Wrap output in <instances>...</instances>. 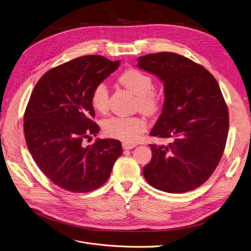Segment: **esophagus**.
Returning <instances> with one entry per match:
<instances>
[{
  "instance_id": "obj_1",
  "label": "esophagus",
  "mask_w": 251,
  "mask_h": 251,
  "mask_svg": "<svg viewBox=\"0 0 251 251\" xmlns=\"http://www.w3.org/2000/svg\"><path fill=\"white\" fill-rule=\"evenodd\" d=\"M135 146H136V144H134V143H128V142H123L122 143L123 149H132V148H134Z\"/></svg>"
}]
</instances>
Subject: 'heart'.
Listing matches in <instances>:
<instances>
[{
    "label": "heart",
    "mask_w": 251,
    "mask_h": 251,
    "mask_svg": "<svg viewBox=\"0 0 251 251\" xmlns=\"http://www.w3.org/2000/svg\"><path fill=\"white\" fill-rule=\"evenodd\" d=\"M119 81L138 98L140 110L152 115L160 106V98L153 91L152 77L137 70L128 69L120 76ZM92 104L99 112H105L109 105V89L106 82H99L92 92ZM105 134L128 143L137 141L147 129V122L141 117H110L103 121Z\"/></svg>",
    "instance_id": "b5f03b06"
}]
</instances>
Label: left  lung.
<instances>
[{"label":"left lung","mask_w":251,"mask_h":251,"mask_svg":"<svg viewBox=\"0 0 251 251\" xmlns=\"http://www.w3.org/2000/svg\"><path fill=\"white\" fill-rule=\"evenodd\" d=\"M137 66L164 86L162 113L150 132L170 138L150 144L152 157L143 176L153 188L172 194L204 183L218 165L226 145L229 114L215 77L193 60L173 52L138 57Z\"/></svg>","instance_id":"1"}]
</instances>
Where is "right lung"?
Returning a JSON list of instances; mask_svg holds the SVG:
<instances>
[{"label": "right lung", "instance_id": "1", "mask_svg": "<svg viewBox=\"0 0 251 251\" xmlns=\"http://www.w3.org/2000/svg\"><path fill=\"white\" fill-rule=\"evenodd\" d=\"M120 64L101 55L81 56L45 73L33 90L24 114V135L40 171L59 188L87 193L109 178L121 153L119 140H82L96 136L92 92Z\"/></svg>", "mask_w": 251, "mask_h": 251}]
</instances>
